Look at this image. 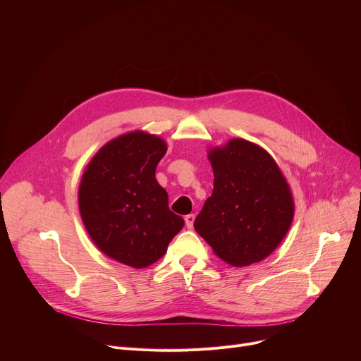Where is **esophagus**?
<instances>
[{
	"mask_svg": "<svg viewBox=\"0 0 361 361\" xmlns=\"http://www.w3.org/2000/svg\"><path fill=\"white\" fill-rule=\"evenodd\" d=\"M184 221H185V226H187V228H193V224H195V215H193V214L187 215V216L184 218Z\"/></svg>",
	"mask_w": 361,
	"mask_h": 361,
	"instance_id": "34e87169",
	"label": "esophagus"
}]
</instances>
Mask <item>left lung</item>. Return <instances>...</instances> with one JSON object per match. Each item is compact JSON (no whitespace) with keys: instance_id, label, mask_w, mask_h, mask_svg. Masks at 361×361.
I'll use <instances>...</instances> for the list:
<instances>
[{"instance_id":"1","label":"left lung","mask_w":361,"mask_h":361,"mask_svg":"<svg viewBox=\"0 0 361 361\" xmlns=\"http://www.w3.org/2000/svg\"><path fill=\"white\" fill-rule=\"evenodd\" d=\"M214 192L195 219V230L215 255L233 267L268 257L294 218L291 188L263 147L231 139L207 154Z\"/></svg>"}]
</instances>
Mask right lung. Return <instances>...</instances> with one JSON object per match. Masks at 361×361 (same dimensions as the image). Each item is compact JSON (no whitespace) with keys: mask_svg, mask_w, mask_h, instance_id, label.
I'll return each instance as SVG.
<instances>
[{"mask_svg":"<svg viewBox=\"0 0 361 361\" xmlns=\"http://www.w3.org/2000/svg\"><path fill=\"white\" fill-rule=\"evenodd\" d=\"M165 152L161 137L127 133L98 150L79 185L80 216L92 241L111 259L136 269L159 260L184 226L155 178Z\"/></svg>","mask_w":361,"mask_h":361,"instance_id":"1","label":"right lung"}]
</instances>
